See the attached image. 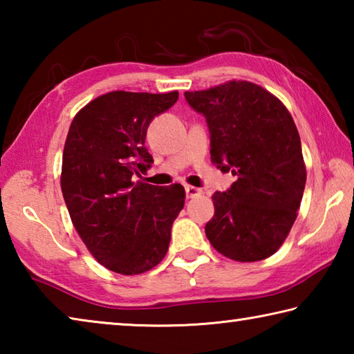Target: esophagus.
<instances>
[{"label":"esophagus","mask_w":354,"mask_h":354,"mask_svg":"<svg viewBox=\"0 0 354 354\" xmlns=\"http://www.w3.org/2000/svg\"><path fill=\"white\" fill-rule=\"evenodd\" d=\"M201 195V189H196L194 185H185V196L187 198H195V196Z\"/></svg>","instance_id":"obj_1"}]
</instances>
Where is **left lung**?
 <instances>
[{"mask_svg": "<svg viewBox=\"0 0 354 354\" xmlns=\"http://www.w3.org/2000/svg\"><path fill=\"white\" fill-rule=\"evenodd\" d=\"M184 97L206 117L212 162L237 176L226 192L212 195L215 212L205 227L209 242L232 261L266 259L289 234L306 185L292 115L274 95L248 81Z\"/></svg>", "mask_w": 354, "mask_h": 354, "instance_id": "obj_1", "label": "left lung"}]
</instances>
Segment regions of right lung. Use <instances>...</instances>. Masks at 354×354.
Wrapping results in <instances>:
<instances>
[{"label": "right lung", "instance_id": "add662e5", "mask_svg": "<svg viewBox=\"0 0 354 354\" xmlns=\"http://www.w3.org/2000/svg\"><path fill=\"white\" fill-rule=\"evenodd\" d=\"M178 92H109L76 113L62 156L61 187L70 218L101 266L120 274L151 270L164 259L171 225L184 207L181 184L159 187L145 175L151 120Z\"/></svg>", "mask_w": 354, "mask_h": 354}]
</instances>
